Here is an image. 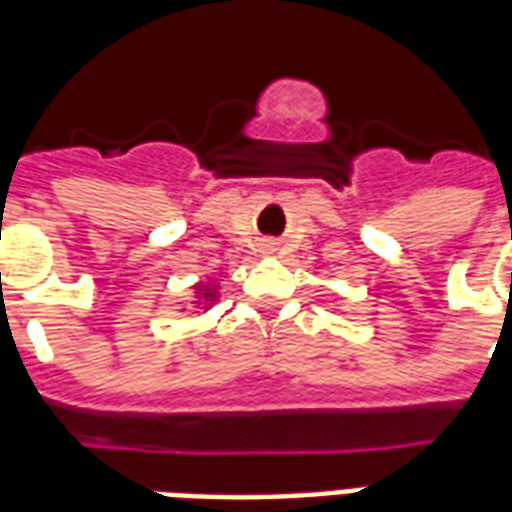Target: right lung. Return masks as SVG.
<instances>
[{"instance_id": "right-lung-1", "label": "right lung", "mask_w": 512, "mask_h": 512, "mask_svg": "<svg viewBox=\"0 0 512 512\" xmlns=\"http://www.w3.org/2000/svg\"><path fill=\"white\" fill-rule=\"evenodd\" d=\"M193 289H196V294H193V305L196 308L210 311L212 305L218 302V283H196Z\"/></svg>"}]
</instances>
